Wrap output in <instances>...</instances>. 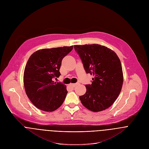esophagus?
<instances>
[{
  "mask_svg": "<svg viewBox=\"0 0 149 149\" xmlns=\"http://www.w3.org/2000/svg\"><path fill=\"white\" fill-rule=\"evenodd\" d=\"M79 84V83H74V84H71V86H72V87H76L77 85H78Z\"/></svg>",
  "mask_w": 149,
  "mask_h": 149,
  "instance_id": "esophagus-1",
  "label": "esophagus"
}]
</instances>
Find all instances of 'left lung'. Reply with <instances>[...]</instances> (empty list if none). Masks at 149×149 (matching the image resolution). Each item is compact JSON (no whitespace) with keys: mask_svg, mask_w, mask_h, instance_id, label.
Masks as SVG:
<instances>
[{"mask_svg":"<svg viewBox=\"0 0 149 149\" xmlns=\"http://www.w3.org/2000/svg\"><path fill=\"white\" fill-rule=\"evenodd\" d=\"M87 74L93 75L86 92L80 96L82 104L88 110L99 112L111 106L119 95L123 81L119 58L112 49L99 44L74 45Z\"/></svg>","mask_w":149,"mask_h":149,"instance_id":"8db88e82","label":"left lung"}]
</instances>
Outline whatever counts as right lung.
<instances>
[{"label": "right lung", "mask_w": 149, "mask_h": 149, "mask_svg": "<svg viewBox=\"0 0 149 149\" xmlns=\"http://www.w3.org/2000/svg\"><path fill=\"white\" fill-rule=\"evenodd\" d=\"M72 48L73 46L41 49L29 57L24 69V86L30 101L38 109L51 112L63 104L68 93L66 87L53 79L61 75L62 59Z\"/></svg>", "instance_id": "add662e5"}]
</instances>
